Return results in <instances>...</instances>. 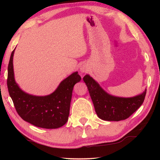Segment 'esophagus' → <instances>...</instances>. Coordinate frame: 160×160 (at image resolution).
<instances>
[{"label": "esophagus", "instance_id": "esophagus-1", "mask_svg": "<svg viewBox=\"0 0 160 160\" xmlns=\"http://www.w3.org/2000/svg\"><path fill=\"white\" fill-rule=\"evenodd\" d=\"M89 66H88L87 64H82V65L81 66L80 68V72L82 73H87L88 71H89Z\"/></svg>", "mask_w": 160, "mask_h": 160}]
</instances>
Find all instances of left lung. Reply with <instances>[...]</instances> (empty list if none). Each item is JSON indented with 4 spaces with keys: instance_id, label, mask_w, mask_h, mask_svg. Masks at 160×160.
<instances>
[{
    "instance_id": "1",
    "label": "left lung",
    "mask_w": 160,
    "mask_h": 160,
    "mask_svg": "<svg viewBox=\"0 0 160 160\" xmlns=\"http://www.w3.org/2000/svg\"><path fill=\"white\" fill-rule=\"evenodd\" d=\"M89 90L95 110L99 118L106 121L125 120L136 111L144 100L147 89L131 98L112 96L106 92L89 75L83 78Z\"/></svg>"
}]
</instances>
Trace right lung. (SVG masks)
I'll use <instances>...</instances> for the list:
<instances>
[{
	"label": "right lung",
	"mask_w": 160,
	"mask_h": 160,
	"mask_svg": "<svg viewBox=\"0 0 160 160\" xmlns=\"http://www.w3.org/2000/svg\"><path fill=\"white\" fill-rule=\"evenodd\" d=\"M8 64V88L17 113L24 120L43 128H58L67 123L69 115L70 104L75 84L81 77L73 72L60 83L52 93L37 96L23 91L16 82L13 73V57Z\"/></svg>",
	"instance_id": "add662e5"
}]
</instances>
